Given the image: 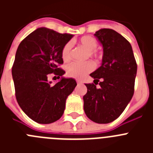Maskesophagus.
Segmentation results:
<instances>
[{
  "label": "esophagus",
  "instance_id": "esophagus-1",
  "mask_svg": "<svg viewBox=\"0 0 153 153\" xmlns=\"http://www.w3.org/2000/svg\"><path fill=\"white\" fill-rule=\"evenodd\" d=\"M76 83H77L78 85L82 84V83H83V82H82V81H80V80H79V79H76Z\"/></svg>",
  "mask_w": 153,
  "mask_h": 153
}]
</instances>
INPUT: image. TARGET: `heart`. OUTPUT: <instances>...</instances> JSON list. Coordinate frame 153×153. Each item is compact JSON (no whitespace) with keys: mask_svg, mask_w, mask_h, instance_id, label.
<instances>
[{"mask_svg":"<svg viewBox=\"0 0 153 153\" xmlns=\"http://www.w3.org/2000/svg\"><path fill=\"white\" fill-rule=\"evenodd\" d=\"M77 44L83 47L87 52L86 58H93L96 61L102 59V53L97 51L98 46L97 40L92 36H83L77 40ZM71 48L70 43H67L62 49V58L64 61H68L71 58ZM94 69V64L92 61H86L84 63L74 62L67 67V74L68 76L76 79L83 78L86 74L90 73Z\"/></svg>","mask_w":153,"mask_h":153,"instance_id":"obj_1","label":"heart"}]
</instances>
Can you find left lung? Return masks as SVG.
Returning <instances> with one entry per match:
<instances>
[{"label":"left lung","instance_id":"obj_1","mask_svg":"<svg viewBox=\"0 0 153 153\" xmlns=\"http://www.w3.org/2000/svg\"><path fill=\"white\" fill-rule=\"evenodd\" d=\"M103 47L102 65L90 74L94 83L85 84L86 117L97 123H109L122 114L134 93L137 64L129 42L112 29L95 34ZM101 81H100L99 80ZM99 83L100 88H96Z\"/></svg>","mask_w":153,"mask_h":153}]
</instances>
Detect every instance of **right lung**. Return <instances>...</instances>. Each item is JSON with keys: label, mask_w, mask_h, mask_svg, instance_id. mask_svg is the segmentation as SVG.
<instances>
[{"label": "right lung", "mask_w": 153, "mask_h": 153, "mask_svg": "<svg viewBox=\"0 0 153 153\" xmlns=\"http://www.w3.org/2000/svg\"><path fill=\"white\" fill-rule=\"evenodd\" d=\"M74 35L60 33L40 27L19 44L12 67L15 96L20 107L35 122L49 124L63 114L67 97L76 82L62 77L55 85L48 81L53 74L58 78L65 74L62 49Z\"/></svg>", "instance_id": "obj_1"}]
</instances>
